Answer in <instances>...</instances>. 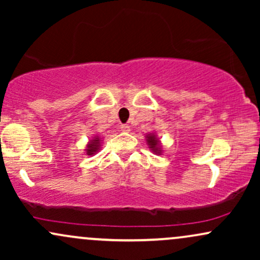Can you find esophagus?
<instances>
[{
  "mask_svg": "<svg viewBox=\"0 0 260 260\" xmlns=\"http://www.w3.org/2000/svg\"><path fill=\"white\" fill-rule=\"evenodd\" d=\"M121 131H122V132H129L131 127L128 126V124H122V126H121Z\"/></svg>",
  "mask_w": 260,
  "mask_h": 260,
  "instance_id": "esophagus-1",
  "label": "esophagus"
}]
</instances>
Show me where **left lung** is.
<instances>
[{"label": "left lung", "instance_id": "left-lung-1", "mask_svg": "<svg viewBox=\"0 0 260 260\" xmlns=\"http://www.w3.org/2000/svg\"><path fill=\"white\" fill-rule=\"evenodd\" d=\"M145 139H147V144L148 147L150 148V150L153 151L154 154L160 155L162 153V147H161L160 140L157 139V137L155 136L154 133H149L145 136Z\"/></svg>", "mask_w": 260, "mask_h": 260}]
</instances>
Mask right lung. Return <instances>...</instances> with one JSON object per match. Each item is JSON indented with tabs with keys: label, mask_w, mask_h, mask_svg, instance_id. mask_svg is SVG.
<instances>
[{
	"label": "right lung",
	"mask_w": 260,
	"mask_h": 260,
	"mask_svg": "<svg viewBox=\"0 0 260 260\" xmlns=\"http://www.w3.org/2000/svg\"><path fill=\"white\" fill-rule=\"evenodd\" d=\"M100 147H101V138L100 137L95 136L94 138L90 139V142H88V144H86L85 153L86 155H89V156H92V155L96 154L98 151L100 150Z\"/></svg>",
	"instance_id": "right-lung-1"
}]
</instances>
